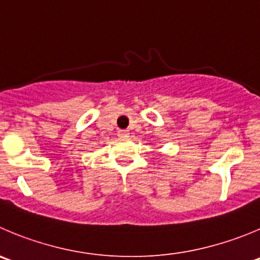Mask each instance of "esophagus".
<instances>
[{
    "label": "esophagus",
    "instance_id": "1",
    "mask_svg": "<svg viewBox=\"0 0 260 260\" xmlns=\"http://www.w3.org/2000/svg\"><path fill=\"white\" fill-rule=\"evenodd\" d=\"M128 131H118V136H119L120 138H127L128 137Z\"/></svg>",
    "mask_w": 260,
    "mask_h": 260
}]
</instances>
